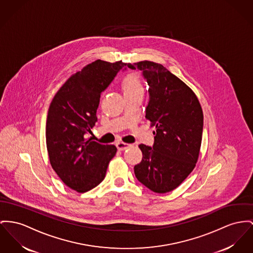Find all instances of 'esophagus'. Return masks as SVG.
I'll use <instances>...</instances> for the list:
<instances>
[{"instance_id": "obj_1", "label": "esophagus", "mask_w": 253, "mask_h": 253, "mask_svg": "<svg viewBox=\"0 0 253 253\" xmlns=\"http://www.w3.org/2000/svg\"><path fill=\"white\" fill-rule=\"evenodd\" d=\"M130 146H131V145H129V144H127V143H124V142H118V143L116 144V147H117V149H118L119 151H124V150L129 148Z\"/></svg>"}]
</instances>
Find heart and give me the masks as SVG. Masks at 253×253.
<instances>
[{"label":"heart","mask_w":253,"mask_h":253,"mask_svg":"<svg viewBox=\"0 0 253 253\" xmlns=\"http://www.w3.org/2000/svg\"><path fill=\"white\" fill-rule=\"evenodd\" d=\"M123 89L126 94L133 93H144V87L140 75L137 73H131L125 77L123 81Z\"/></svg>","instance_id":"1"}]
</instances>
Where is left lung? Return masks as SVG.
Segmentation results:
<instances>
[{"label":"left lung","instance_id":"obj_1","mask_svg":"<svg viewBox=\"0 0 253 253\" xmlns=\"http://www.w3.org/2000/svg\"><path fill=\"white\" fill-rule=\"evenodd\" d=\"M143 72L149 84L146 119L155 126L154 145L140 144L142 161L136 178L154 193L165 194L180 185L198 162L202 146L203 113L194 91L162 64H127Z\"/></svg>","mask_w":253,"mask_h":253}]
</instances>
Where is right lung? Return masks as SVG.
I'll use <instances>...</instances> for the list:
<instances>
[{
  "label": "right lung",
  "instance_id": "obj_1",
  "mask_svg": "<svg viewBox=\"0 0 253 253\" xmlns=\"http://www.w3.org/2000/svg\"><path fill=\"white\" fill-rule=\"evenodd\" d=\"M98 59L72 75L54 95L46 123V144L51 168L71 189L85 193L103 180L114 145H102L86 138L97 122L101 92L121 69Z\"/></svg>",
  "mask_w": 253,
  "mask_h": 253
}]
</instances>
